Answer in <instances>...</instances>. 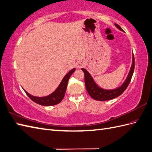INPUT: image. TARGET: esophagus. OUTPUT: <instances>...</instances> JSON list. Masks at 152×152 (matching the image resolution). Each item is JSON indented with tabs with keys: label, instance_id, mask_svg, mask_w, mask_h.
I'll return each mask as SVG.
<instances>
[{
	"label": "esophagus",
	"instance_id": "1",
	"mask_svg": "<svg viewBox=\"0 0 152 152\" xmlns=\"http://www.w3.org/2000/svg\"><path fill=\"white\" fill-rule=\"evenodd\" d=\"M84 64L82 62H77L75 64V67L77 69H79V68H81L82 67H83Z\"/></svg>",
	"mask_w": 152,
	"mask_h": 152
}]
</instances>
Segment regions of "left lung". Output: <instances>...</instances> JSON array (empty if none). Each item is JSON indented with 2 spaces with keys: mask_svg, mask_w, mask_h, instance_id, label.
Returning <instances> with one entry per match:
<instances>
[{
  "mask_svg": "<svg viewBox=\"0 0 152 152\" xmlns=\"http://www.w3.org/2000/svg\"><path fill=\"white\" fill-rule=\"evenodd\" d=\"M116 27L119 29L121 31L124 32V30L120 27V26L117 25L116 23L114 24ZM133 57H132V64L129 70V72L128 73L127 77L125 81L120 86L116 88L115 89L111 90H107L103 89L97 85V83L94 80L93 77L90 75V73L85 68H81L82 71L85 73V86L88 93L89 95L92 97L94 99L97 101H107L110 99H113L114 98L118 97L122 94L127 87L129 85V84L131 81V79L132 78L133 74L134 72V58L133 53Z\"/></svg>",
  "mask_w": 152,
  "mask_h": 152,
  "instance_id": "1",
  "label": "left lung"
}]
</instances>
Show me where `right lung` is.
Listing matches in <instances>:
<instances>
[{
  "instance_id": "1",
  "label": "right lung",
  "mask_w": 152,
  "mask_h": 152,
  "mask_svg": "<svg viewBox=\"0 0 152 152\" xmlns=\"http://www.w3.org/2000/svg\"><path fill=\"white\" fill-rule=\"evenodd\" d=\"M75 68H73L72 70L67 73L66 75L64 77L62 81L60 82V85L57 87V88L54 91L53 93H51L49 95L44 96V97H37L34 96L31 94H30L26 92V90H24L25 93L26 94L30 99H32L34 102L38 103L39 104H41L43 106H53L55 105V104H58L63 99L64 97L66 91L67 89V82L69 77L72 75V74L75 72Z\"/></svg>"
}]
</instances>
